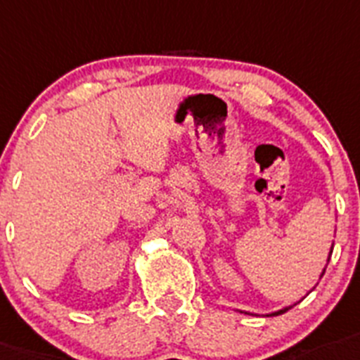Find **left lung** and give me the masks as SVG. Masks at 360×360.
I'll list each match as a JSON object with an SVG mask.
<instances>
[{
    "mask_svg": "<svg viewBox=\"0 0 360 360\" xmlns=\"http://www.w3.org/2000/svg\"><path fill=\"white\" fill-rule=\"evenodd\" d=\"M324 274V273H322ZM291 309V307H283V309H280V311H276V313H273V316H276V315H282V313H285V311H289Z\"/></svg>",
    "mask_w": 360,
    "mask_h": 360,
    "instance_id": "left-lung-1",
    "label": "left lung"
}]
</instances>
